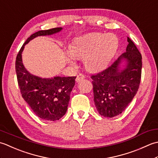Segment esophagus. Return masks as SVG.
<instances>
[{"label": "esophagus", "mask_w": 158, "mask_h": 158, "mask_svg": "<svg viewBox=\"0 0 158 158\" xmlns=\"http://www.w3.org/2000/svg\"><path fill=\"white\" fill-rule=\"evenodd\" d=\"M84 78H85V76H84L83 74H82V73H79V74L77 76V77H76V81L77 82H78L80 81H81V80H83Z\"/></svg>", "instance_id": "esophagus-1"}]
</instances>
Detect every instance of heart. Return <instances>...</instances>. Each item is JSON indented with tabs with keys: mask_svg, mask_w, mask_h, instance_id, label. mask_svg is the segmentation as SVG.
Returning <instances> with one entry per match:
<instances>
[{
	"mask_svg": "<svg viewBox=\"0 0 158 158\" xmlns=\"http://www.w3.org/2000/svg\"><path fill=\"white\" fill-rule=\"evenodd\" d=\"M118 46V41L113 35L89 33L76 38L69 46L70 54L83 59L86 68L91 72L105 69L113 59ZM71 64L74 62L71 59Z\"/></svg>",
	"mask_w": 158,
	"mask_h": 158,
	"instance_id": "b5f03b06",
	"label": "heart"
}]
</instances>
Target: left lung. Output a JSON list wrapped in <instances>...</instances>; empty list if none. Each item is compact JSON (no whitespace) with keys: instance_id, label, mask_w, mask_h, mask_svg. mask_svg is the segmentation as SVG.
<instances>
[{"instance_id":"obj_1","label":"left lung","mask_w":158,"mask_h":158,"mask_svg":"<svg viewBox=\"0 0 158 158\" xmlns=\"http://www.w3.org/2000/svg\"><path fill=\"white\" fill-rule=\"evenodd\" d=\"M127 42L126 52L108 68L91 76L95 107L105 117L112 118L122 113L139 88L142 56L129 37ZM122 60H126L127 65L120 70Z\"/></svg>"}]
</instances>
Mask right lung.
I'll use <instances>...</instances> for the list:
<instances>
[{
  "label": "right lung",
  "instance_id": "obj_1",
  "mask_svg": "<svg viewBox=\"0 0 158 158\" xmlns=\"http://www.w3.org/2000/svg\"><path fill=\"white\" fill-rule=\"evenodd\" d=\"M61 27L40 31L31 35L22 45L15 60V72L22 98L37 117L44 120H59L66 113L76 76L41 78L31 74L22 63L24 46L38 36L59 33Z\"/></svg>",
  "mask_w": 158,
  "mask_h": 158
}]
</instances>
